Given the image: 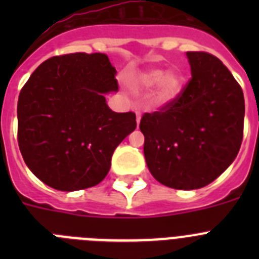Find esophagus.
Wrapping results in <instances>:
<instances>
[{
  "instance_id": "1",
  "label": "esophagus",
  "mask_w": 259,
  "mask_h": 259,
  "mask_svg": "<svg viewBox=\"0 0 259 259\" xmlns=\"http://www.w3.org/2000/svg\"><path fill=\"white\" fill-rule=\"evenodd\" d=\"M140 119H141V114L139 111H136V123H137V127L140 124Z\"/></svg>"
}]
</instances>
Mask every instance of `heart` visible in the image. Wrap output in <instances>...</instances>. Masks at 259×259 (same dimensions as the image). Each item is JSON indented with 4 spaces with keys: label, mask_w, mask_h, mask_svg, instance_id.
Masks as SVG:
<instances>
[{
    "label": "heart",
    "mask_w": 259,
    "mask_h": 259,
    "mask_svg": "<svg viewBox=\"0 0 259 259\" xmlns=\"http://www.w3.org/2000/svg\"><path fill=\"white\" fill-rule=\"evenodd\" d=\"M135 85L143 89H152L158 85V102H168L179 95L183 87V77L176 71L164 72L162 68H148L134 79Z\"/></svg>",
    "instance_id": "b5f03b06"
}]
</instances>
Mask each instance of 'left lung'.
<instances>
[{
	"label": "left lung",
	"instance_id": "obj_1",
	"mask_svg": "<svg viewBox=\"0 0 259 259\" xmlns=\"http://www.w3.org/2000/svg\"><path fill=\"white\" fill-rule=\"evenodd\" d=\"M192 77L159 111L144 114L140 130L150 174L174 189L202 188L235 161L244 131L241 87L212 54L187 52Z\"/></svg>",
	"mask_w": 259,
	"mask_h": 259
}]
</instances>
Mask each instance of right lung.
Listing matches in <instances>:
<instances>
[{"label":"right lung","mask_w":259,"mask_h":259,"mask_svg":"<svg viewBox=\"0 0 259 259\" xmlns=\"http://www.w3.org/2000/svg\"><path fill=\"white\" fill-rule=\"evenodd\" d=\"M104 53H72L42 62L18 100V144L29 170L47 185L72 192L101 183L116 146L136 128L132 111L115 113L118 92Z\"/></svg>","instance_id":"obj_1"}]
</instances>
